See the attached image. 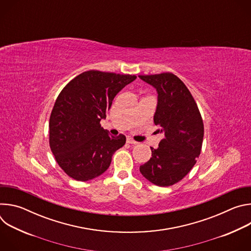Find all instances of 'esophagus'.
<instances>
[{
    "instance_id": "34e87169",
    "label": "esophagus",
    "mask_w": 251,
    "mask_h": 251,
    "mask_svg": "<svg viewBox=\"0 0 251 251\" xmlns=\"http://www.w3.org/2000/svg\"><path fill=\"white\" fill-rule=\"evenodd\" d=\"M127 143H128V144H133V145L138 144V142L134 141V140H133L132 138H130V137H128V138H127Z\"/></svg>"
}]
</instances>
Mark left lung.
Returning a JSON list of instances; mask_svg holds the SVG:
<instances>
[{"instance_id":"8db88e82","label":"left lung","mask_w":251,"mask_h":251,"mask_svg":"<svg viewBox=\"0 0 251 251\" xmlns=\"http://www.w3.org/2000/svg\"><path fill=\"white\" fill-rule=\"evenodd\" d=\"M158 94L154 123L164 134L152 158L140 166L149 182L160 187L172 186L195 166L201 154L203 123L197 103L185 83L173 74L139 75Z\"/></svg>"}]
</instances>
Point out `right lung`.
Instances as JSON below:
<instances>
[{
	"label": "right lung",
	"instance_id": "right-lung-1",
	"mask_svg": "<svg viewBox=\"0 0 251 251\" xmlns=\"http://www.w3.org/2000/svg\"><path fill=\"white\" fill-rule=\"evenodd\" d=\"M135 75L84 71L59 93L50 118V146L59 167L70 177L86 182L109 168L126 137L110 136L100 121L114 97Z\"/></svg>",
	"mask_w": 251,
	"mask_h": 251
}]
</instances>
